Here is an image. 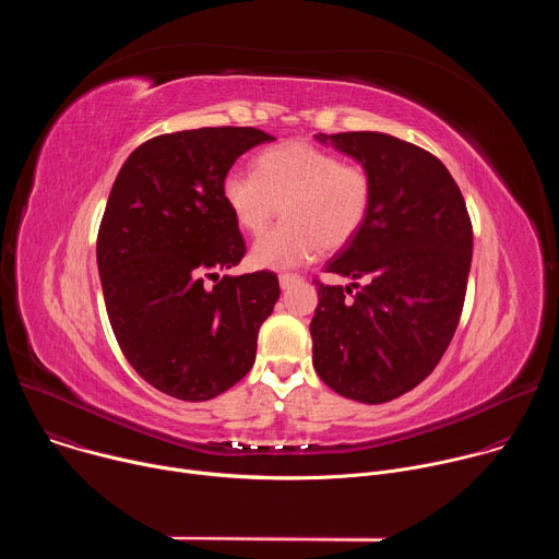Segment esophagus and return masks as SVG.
Wrapping results in <instances>:
<instances>
[{"label": "esophagus", "instance_id": "obj_1", "mask_svg": "<svg viewBox=\"0 0 559 559\" xmlns=\"http://www.w3.org/2000/svg\"><path fill=\"white\" fill-rule=\"evenodd\" d=\"M300 281H302V278H300L298 274H281V276H278V283H281L283 289H289V287H294V285L300 283Z\"/></svg>", "mask_w": 559, "mask_h": 559}]
</instances>
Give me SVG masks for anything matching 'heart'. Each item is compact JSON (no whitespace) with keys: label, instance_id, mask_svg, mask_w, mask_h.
<instances>
[{"label":"heart","instance_id":"1","mask_svg":"<svg viewBox=\"0 0 559 559\" xmlns=\"http://www.w3.org/2000/svg\"><path fill=\"white\" fill-rule=\"evenodd\" d=\"M221 194L234 223L250 234H261L281 205L285 221L259 238L250 261L285 272L354 241L373 205V177L311 143L287 141L257 156L254 175L229 173Z\"/></svg>","mask_w":559,"mask_h":559}]
</instances>
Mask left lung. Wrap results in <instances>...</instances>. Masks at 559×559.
<instances>
[{"instance_id":"obj_1","label":"left lung","mask_w":559,"mask_h":559,"mask_svg":"<svg viewBox=\"0 0 559 559\" xmlns=\"http://www.w3.org/2000/svg\"><path fill=\"white\" fill-rule=\"evenodd\" d=\"M316 139L371 173L373 205L328 263V272L362 285L316 281L313 369L336 393L382 405L420 384L447 352L464 305L473 227L457 183L431 152L382 132Z\"/></svg>"}]
</instances>
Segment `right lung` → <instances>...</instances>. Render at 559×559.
Wrapping results in <instances>:
<instances>
[{
  "label": "right lung",
  "instance_id": "obj_1",
  "mask_svg": "<svg viewBox=\"0 0 559 559\" xmlns=\"http://www.w3.org/2000/svg\"><path fill=\"white\" fill-rule=\"evenodd\" d=\"M265 141L274 136L234 126L154 136L126 158L106 203L97 265L115 338L145 382L179 401H210L252 369L281 296L265 270L214 274L246 257L223 179Z\"/></svg>",
  "mask_w": 559,
  "mask_h": 559
}]
</instances>
